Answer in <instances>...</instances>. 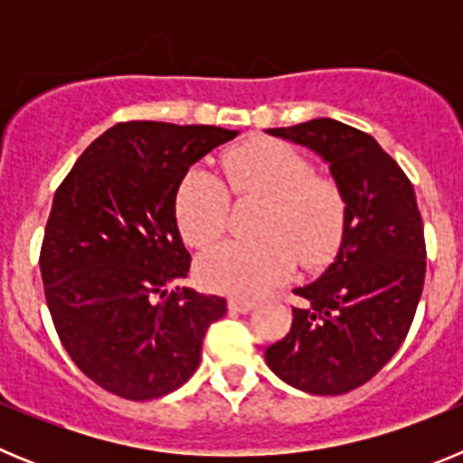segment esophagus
Segmentation results:
<instances>
[{"label":"esophagus","instance_id":"esophagus-1","mask_svg":"<svg viewBox=\"0 0 463 463\" xmlns=\"http://www.w3.org/2000/svg\"><path fill=\"white\" fill-rule=\"evenodd\" d=\"M229 310H234V313H250L255 308V301L250 298H243V297H229L227 301Z\"/></svg>","mask_w":463,"mask_h":463}]
</instances>
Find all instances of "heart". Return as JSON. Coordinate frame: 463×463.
I'll list each match as a JSON object with an SVG mask.
<instances>
[{
  "mask_svg": "<svg viewBox=\"0 0 463 463\" xmlns=\"http://www.w3.org/2000/svg\"><path fill=\"white\" fill-rule=\"evenodd\" d=\"M224 181L236 199H264L257 241H227L206 252L196 276L211 289L260 297L301 267L322 269L345 234L347 199L334 178L313 174L308 159L273 138H252L227 150ZM175 222L192 248H208L227 232L229 193L203 169L183 175Z\"/></svg>",
  "mask_w": 463,
  "mask_h": 463,
  "instance_id": "b5f03b06",
  "label": "heart"
}]
</instances>
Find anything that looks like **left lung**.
Segmentation results:
<instances>
[{
  "mask_svg": "<svg viewBox=\"0 0 463 463\" xmlns=\"http://www.w3.org/2000/svg\"><path fill=\"white\" fill-rule=\"evenodd\" d=\"M329 165L347 199L336 260L292 308V329L267 347L269 369L308 394L369 383L406 338L427 271L422 215L408 175L371 134L331 118L267 129Z\"/></svg>",
  "mask_w": 463,
  "mask_h": 463,
  "instance_id": "obj_1",
  "label": "left lung"
}]
</instances>
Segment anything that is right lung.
<instances>
[{"instance_id": "right-lung-1", "label": "right lung", "mask_w": 463, "mask_h": 463, "mask_svg": "<svg viewBox=\"0 0 463 463\" xmlns=\"http://www.w3.org/2000/svg\"><path fill=\"white\" fill-rule=\"evenodd\" d=\"M236 134L120 122L57 187L39 260L46 304L69 357L110 394L150 401L178 390L199 366L206 329L227 313L222 297L181 288L190 252L175 190Z\"/></svg>"}]
</instances>
